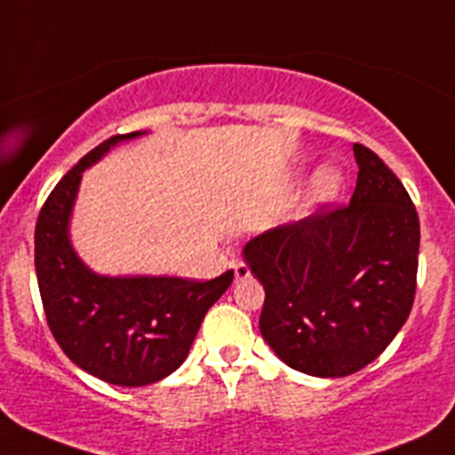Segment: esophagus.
Masks as SVG:
<instances>
[{
    "instance_id": "1",
    "label": "esophagus",
    "mask_w": 455,
    "mask_h": 455,
    "mask_svg": "<svg viewBox=\"0 0 455 455\" xmlns=\"http://www.w3.org/2000/svg\"><path fill=\"white\" fill-rule=\"evenodd\" d=\"M233 270H235V282L237 283L251 277V268L244 264V261H233Z\"/></svg>"
}]
</instances>
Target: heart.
Masks as SVG:
<instances>
[{"label": "heart", "instance_id": "heart-1", "mask_svg": "<svg viewBox=\"0 0 455 455\" xmlns=\"http://www.w3.org/2000/svg\"><path fill=\"white\" fill-rule=\"evenodd\" d=\"M343 185V173L337 167H321L310 180L308 196L315 204H325V202L337 198L339 189Z\"/></svg>", "mask_w": 455, "mask_h": 455}]
</instances>
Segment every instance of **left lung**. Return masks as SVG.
Instances as JSON below:
<instances>
[{
    "mask_svg": "<svg viewBox=\"0 0 455 455\" xmlns=\"http://www.w3.org/2000/svg\"><path fill=\"white\" fill-rule=\"evenodd\" d=\"M350 204L253 237L244 259L266 291L259 332L275 355L321 379L355 374L410 316L420 222L410 194L368 147Z\"/></svg>",
    "mask_w": 455,
    "mask_h": 455,
    "instance_id": "left-lung-1",
    "label": "left lung"
}]
</instances>
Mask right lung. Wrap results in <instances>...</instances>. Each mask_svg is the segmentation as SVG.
I'll list each match as a JSON object with an SVG mask.
<instances>
[{
    "instance_id": "right-lung-1",
    "label": "right lung",
    "mask_w": 455,
    "mask_h": 455,
    "mask_svg": "<svg viewBox=\"0 0 455 455\" xmlns=\"http://www.w3.org/2000/svg\"><path fill=\"white\" fill-rule=\"evenodd\" d=\"M112 136L85 154L45 200L35 228V270L50 332L87 374L140 387L185 363L206 310L227 292L233 270L211 282L167 275H99L76 255L70 220L81 178L118 142Z\"/></svg>"
}]
</instances>
